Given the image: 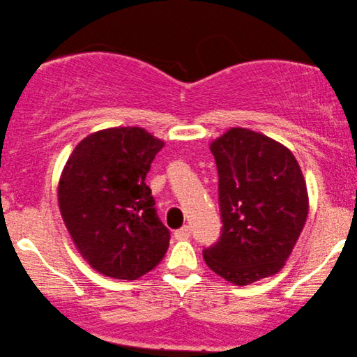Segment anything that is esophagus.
<instances>
[{"label": "esophagus", "mask_w": 357, "mask_h": 357, "mask_svg": "<svg viewBox=\"0 0 357 357\" xmlns=\"http://www.w3.org/2000/svg\"><path fill=\"white\" fill-rule=\"evenodd\" d=\"M190 234H192V230H190V227H188V225H183L182 229H178V230H175V238H178V241H183V238H188L190 237Z\"/></svg>", "instance_id": "1"}]
</instances>
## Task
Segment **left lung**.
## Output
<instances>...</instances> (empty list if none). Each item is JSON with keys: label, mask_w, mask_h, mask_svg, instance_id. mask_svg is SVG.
<instances>
[{"label": "left lung", "mask_w": 357, "mask_h": 357, "mask_svg": "<svg viewBox=\"0 0 357 357\" xmlns=\"http://www.w3.org/2000/svg\"><path fill=\"white\" fill-rule=\"evenodd\" d=\"M211 152L224 225L219 241L204 249L205 264L236 286L278 274L309 212L299 163L279 142L238 127L213 140Z\"/></svg>", "instance_id": "left-lung-1"}]
</instances>
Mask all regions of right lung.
I'll list each match as a JSON object with an SVG mask.
<instances>
[{
  "label": "right lung",
  "mask_w": 357,
  "mask_h": 357,
  "mask_svg": "<svg viewBox=\"0 0 357 357\" xmlns=\"http://www.w3.org/2000/svg\"><path fill=\"white\" fill-rule=\"evenodd\" d=\"M163 142L140 127L107 128L75 146L58 183V205L75 245L100 274L135 280L155 269L170 230L145 183Z\"/></svg>",
  "instance_id": "1"
}]
</instances>
